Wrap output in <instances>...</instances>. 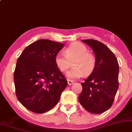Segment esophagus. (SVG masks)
Segmentation results:
<instances>
[{"label":"esophagus","mask_w":132,"mask_h":132,"mask_svg":"<svg viewBox=\"0 0 132 132\" xmlns=\"http://www.w3.org/2000/svg\"><path fill=\"white\" fill-rule=\"evenodd\" d=\"M73 84H74V82H73L72 80H69V79H68V85H72Z\"/></svg>","instance_id":"obj_1"}]
</instances>
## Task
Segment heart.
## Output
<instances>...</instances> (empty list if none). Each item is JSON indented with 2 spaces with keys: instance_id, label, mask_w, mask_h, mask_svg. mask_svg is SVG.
<instances>
[{
  "instance_id": "1",
  "label": "heart",
  "mask_w": 132,
  "mask_h": 132,
  "mask_svg": "<svg viewBox=\"0 0 132 132\" xmlns=\"http://www.w3.org/2000/svg\"><path fill=\"white\" fill-rule=\"evenodd\" d=\"M87 47L79 42L70 44L64 50V55L58 53L55 56V63L60 71L64 72L69 69L72 61L73 67L66 74L69 79H76L88 76L94 71L96 58L93 54L87 52Z\"/></svg>"
}]
</instances>
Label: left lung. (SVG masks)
Returning a JSON list of instances; mask_svg holds the SVG:
<instances>
[{"instance_id":"obj_1","label":"left lung","mask_w":132,"mask_h":132,"mask_svg":"<svg viewBox=\"0 0 132 132\" xmlns=\"http://www.w3.org/2000/svg\"><path fill=\"white\" fill-rule=\"evenodd\" d=\"M93 50L96 58L94 71L81 83L79 96L87 111L101 114L111 107L119 88V64L112 51L99 41L82 40Z\"/></svg>"}]
</instances>
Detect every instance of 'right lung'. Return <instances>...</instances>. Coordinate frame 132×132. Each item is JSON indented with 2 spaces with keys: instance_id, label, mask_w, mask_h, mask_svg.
I'll return each mask as SVG.
<instances>
[{
  "instance_id": "obj_1",
  "label": "right lung",
  "mask_w": 132,
  "mask_h": 132,
  "mask_svg": "<svg viewBox=\"0 0 132 132\" xmlns=\"http://www.w3.org/2000/svg\"><path fill=\"white\" fill-rule=\"evenodd\" d=\"M64 47L63 43L40 39L25 48L18 58L14 72L16 95L28 110L44 113L59 101L68 82L55 58Z\"/></svg>"
}]
</instances>
